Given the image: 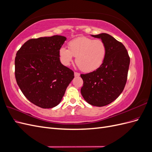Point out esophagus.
Wrapping results in <instances>:
<instances>
[{
	"label": "esophagus",
	"instance_id": "1",
	"mask_svg": "<svg viewBox=\"0 0 152 152\" xmlns=\"http://www.w3.org/2000/svg\"><path fill=\"white\" fill-rule=\"evenodd\" d=\"M74 75H75V77H79V76H80V73L77 72H74Z\"/></svg>",
	"mask_w": 152,
	"mask_h": 152
}]
</instances>
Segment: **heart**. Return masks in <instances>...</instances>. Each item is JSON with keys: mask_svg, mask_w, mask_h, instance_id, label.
Masks as SVG:
<instances>
[{"mask_svg": "<svg viewBox=\"0 0 152 152\" xmlns=\"http://www.w3.org/2000/svg\"><path fill=\"white\" fill-rule=\"evenodd\" d=\"M69 49L61 47L59 56L63 65H68L75 56V62L81 70L91 72L102 65L107 56V45L103 40L80 37L70 41Z\"/></svg>", "mask_w": 152, "mask_h": 152, "instance_id": "1", "label": "heart"}]
</instances>
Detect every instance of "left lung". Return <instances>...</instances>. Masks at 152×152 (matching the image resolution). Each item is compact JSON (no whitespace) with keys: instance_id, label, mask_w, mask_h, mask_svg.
Instances as JSON below:
<instances>
[{"instance_id":"8db88e82","label":"left lung","mask_w":152,"mask_h":152,"mask_svg":"<svg viewBox=\"0 0 152 152\" xmlns=\"http://www.w3.org/2000/svg\"><path fill=\"white\" fill-rule=\"evenodd\" d=\"M102 39L107 45L104 61L97 70L81 74L83 86L81 94L89 104L103 107L113 102L125 87L130 58L125 46L107 34L92 35Z\"/></svg>"}]
</instances>
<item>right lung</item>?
Segmentation results:
<instances>
[{
  "instance_id": "obj_1",
  "label": "right lung",
  "mask_w": 152,
  "mask_h": 152,
  "mask_svg": "<svg viewBox=\"0 0 152 152\" xmlns=\"http://www.w3.org/2000/svg\"><path fill=\"white\" fill-rule=\"evenodd\" d=\"M66 40L61 35L31 39L16 53L17 84L25 97L40 108L57 106L74 78L73 72L59 60V49Z\"/></svg>"
}]
</instances>
